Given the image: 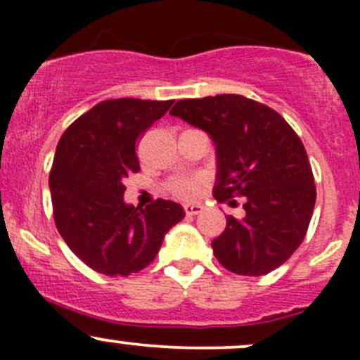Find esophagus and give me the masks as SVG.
I'll return each mask as SVG.
<instances>
[{
	"instance_id": "esophagus-1",
	"label": "esophagus",
	"mask_w": 360,
	"mask_h": 360,
	"mask_svg": "<svg viewBox=\"0 0 360 360\" xmlns=\"http://www.w3.org/2000/svg\"><path fill=\"white\" fill-rule=\"evenodd\" d=\"M184 212H186L188 216H197V214L202 212V207L197 205V203H186V205H184Z\"/></svg>"
}]
</instances>
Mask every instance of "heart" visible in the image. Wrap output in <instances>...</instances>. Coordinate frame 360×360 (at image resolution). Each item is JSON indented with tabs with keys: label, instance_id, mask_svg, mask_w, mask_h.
<instances>
[{
	"label": "heart",
	"instance_id": "obj_1",
	"mask_svg": "<svg viewBox=\"0 0 360 360\" xmlns=\"http://www.w3.org/2000/svg\"><path fill=\"white\" fill-rule=\"evenodd\" d=\"M200 179L197 177H186V179H177L170 184V191H172L176 197L184 198V200H193L200 193Z\"/></svg>",
	"mask_w": 360,
	"mask_h": 360
}]
</instances>
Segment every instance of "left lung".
<instances>
[{"instance_id": "obj_1", "label": "left lung", "mask_w": 360, "mask_h": 360, "mask_svg": "<svg viewBox=\"0 0 360 360\" xmlns=\"http://www.w3.org/2000/svg\"><path fill=\"white\" fill-rule=\"evenodd\" d=\"M170 115L212 139L214 198L244 197L245 216H228L224 231L212 240L216 259L248 277L284 264L303 242L317 197L307 151L291 125L238 94L177 101Z\"/></svg>"}]
</instances>
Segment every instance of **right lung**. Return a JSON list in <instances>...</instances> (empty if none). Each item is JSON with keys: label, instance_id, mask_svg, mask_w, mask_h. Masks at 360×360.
Returning a JSON list of instances; mask_svg holds the SVG:
<instances>
[{"label": "right lung", "instance_id": "right-lung-1", "mask_svg": "<svg viewBox=\"0 0 360 360\" xmlns=\"http://www.w3.org/2000/svg\"><path fill=\"white\" fill-rule=\"evenodd\" d=\"M174 101H103L68 127L50 170L57 230L92 270L110 277L146 268L167 231L184 217L176 202L134 207L123 200L125 177L139 172L136 143Z\"/></svg>", "mask_w": 360, "mask_h": 360}]
</instances>
